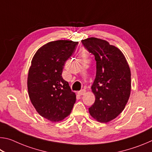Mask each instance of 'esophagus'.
Wrapping results in <instances>:
<instances>
[{
  "label": "esophagus",
  "mask_w": 152,
  "mask_h": 152,
  "mask_svg": "<svg viewBox=\"0 0 152 152\" xmlns=\"http://www.w3.org/2000/svg\"><path fill=\"white\" fill-rule=\"evenodd\" d=\"M86 93V91L84 89H82L81 91H80L78 92V94L80 95V96H82V95H84Z\"/></svg>",
  "instance_id": "1"
}]
</instances>
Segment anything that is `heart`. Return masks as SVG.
<instances>
[{"mask_svg":"<svg viewBox=\"0 0 152 152\" xmlns=\"http://www.w3.org/2000/svg\"><path fill=\"white\" fill-rule=\"evenodd\" d=\"M87 54V52L85 50H81L80 51V56L82 57H84V56H86Z\"/></svg>","mask_w":152,"mask_h":152,"instance_id":"b5f03b06","label":"heart"}]
</instances>
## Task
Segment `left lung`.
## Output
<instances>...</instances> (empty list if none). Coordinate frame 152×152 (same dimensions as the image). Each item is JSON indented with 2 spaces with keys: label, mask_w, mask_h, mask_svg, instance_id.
Instances as JSON below:
<instances>
[{
  "label": "left lung",
  "mask_w": 152,
  "mask_h": 152,
  "mask_svg": "<svg viewBox=\"0 0 152 152\" xmlns=\"http://www.w3.org/2000/svg\"><path fill=\"white\" fill-rule=\"evenodd\" d=\"M82 43L96 61V78L91 86L95 101L89 113L98 122L108 123L123 111L130 96L129 66L122 51L106 40L90 37Z\"/></svg>",
  "instance_id": "1"
}]
</instances>
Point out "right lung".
Segmentation results:
<instances>
[{
  "mask_svg": "<svg viewBox=\"0 0 152 152\" xmlns=\"http://www.w3.org/2000/svg\"><path fill=\"white\" fill-rule=\"evenodd\" d=\"M78 43L72 40L48 42L32 58L27 77L29 99L36 111L51 122L68 117L76 102V94L61 74L64 63Z\"/></svg>",
  "mask_w": 152,
  "mask_h": 152,
  "instance_id": "right-lung-1",
  "label": "right lung"
}]
</instances>
